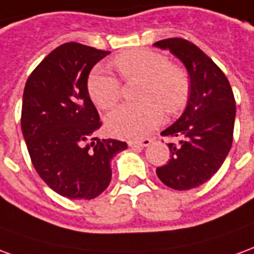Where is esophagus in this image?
<instances>
[{
	"label": "esophagus",
	"mask_w": 254,
	"mask_h": 254,
	"mask_svg": "<svg viewBox=\"0 0 254 254\" xmlns=\"http://www.w3.org/2000/svg\"><path fill=\"white\" fill-rule=\"evenodd\" d=\"M150 143H152V139H149V138H145V139H142V141H130V142H128V146L132 147V149H136V147L149 146Z\"/></svg>",
	"instance_id": "obj_1"
}]
</instances>
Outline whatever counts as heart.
I'll return each mask as SVG.
<instances>
[{"instance_id":"heart-1","label":"heart","mask_w":254,"mask_h":254,"mask_svg":"<svg viewBox=\"0 0 254 254\" xmlns=\"http://www.w3.org/2000/svg\"><path fill=\"white\" fill-rule=\"evenodd\" d=\"M115 65L126 80H143L139 104H126L108 115L107 128L126 139L142 138L163 123L168 115L179 112L189 97V79L170 60L149 49H134L116 57ZM90 98L101 109L113 108L122 97V83L105 66H95L87 79Z\"/></svg>"}]
</instances>
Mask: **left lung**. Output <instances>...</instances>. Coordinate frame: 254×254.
<instances>
[{"instance_id":"obj_1","label":"left lung","mask_w":254,"mask_h":254,"mask_svg":"<svg viewBox=\"0 0 254 254\" xmlns=\"http://www.w3.org/2000/svg\"><path fill=\"white\" fill-rule=\"evenodd\" d=\"M154 46L170 50L190 76L188 107L161 132L179 142L168 143L170 160L156 174L168 188L190 190L209 181L227 157L233 145L235 100L222 69L194 44L168 38Z\"/></svg>"}]
</instances>
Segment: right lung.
<instances>
[{
    "label": "right lung",
    "instance_id": "right-lung-1",
    "mask_svg": "<svg viewBox=\"0 0 254 254\" xmlns=\"http://www.w3.org/2000/svg\"><path fill=\"white\" fill-rule=\"evenodd\" d=\"M109 52L68 42L56 48L27 79L21 131L38 175L69 199L95 198L108 188L115 154L126 142L94 136L100 115L90 100L91 68Z\"/></svg>",
    "mask_w": 254,
    "mask_h": 254
}]
</instances>
